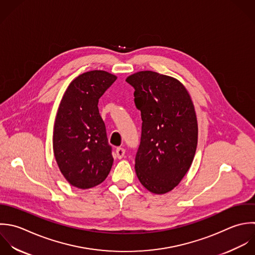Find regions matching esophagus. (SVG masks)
Listing matches in <instances>:
<instances>
[{
	"label": "esophagus",
	"instance_id": "esophagus-1",
	"mask_svg": "<svg viewBox=\"0 0 255 255\" xmlns=\"http://www.w3.org/2000/svg\"><path fill=\"white\" fill-rule=\"evenodd\" d=\"M116 155H117L118 159H122L124 157V155H125V149L121 148V147L116 148Z\"/></svg>",
	"mask_w": 255,
	"mask_h": 255
}]
</instances>
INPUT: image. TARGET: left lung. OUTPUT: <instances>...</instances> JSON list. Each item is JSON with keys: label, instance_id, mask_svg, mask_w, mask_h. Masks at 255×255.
<instances>
[{"label": "left lung", "instance_id": "left-lung-1", "mask_svg": "<svg viewBox=\"0 0 255 255\" xmlns=\"http://www.w3.org/2000/svg\"><path fill=\"white\" fill-rule=\"evenodd\" d=\"M141 111V141L135 158L140 183L163 195L189 171L198 145V122L185 86L176 78L146 70L127 77Z\"/></svg>", "mask_w": 255, "mask_h": 255}]
</instances>
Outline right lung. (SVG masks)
Returning a JSON list of instances; mask_svg holds the SVG:
<instances>
[{
	"instance_id": "obj_1",
	"label": "right lung",
	"mask_w": 255,
	"mask_h": 255,
	"mask_svg": "<svg viewBox=\"0 0 255 255\" xmlns=\"http://www.w3.org/2000/svg\"><path fill=\"white\" fill-rule=\"evenodd\" d=\"M103 70L87 71L68 85L60 101L53 130V153L66 181L78 189L101 184L112 164L98 101L116 80Z\"/></svg>"
}]
</instances>
